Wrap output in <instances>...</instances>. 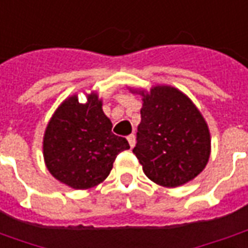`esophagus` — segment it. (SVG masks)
<instances>
[{
    "instance_id": "34e87169",
    "label": "esophagus",
    "mask_w": 248,
    "mask_h": 248,
    "mask_svg": "<svg viewBox=\"0 0 248 248\" xmlns=\"http://www.w3.org/2000/svg\"><path fill=\"white\" fill-rule=\"evenodd\" d=\"M127 140H129L130 147H134V145H135V135L134 134H130L129 137H127Z\"/></svg>"
}]
</instances>
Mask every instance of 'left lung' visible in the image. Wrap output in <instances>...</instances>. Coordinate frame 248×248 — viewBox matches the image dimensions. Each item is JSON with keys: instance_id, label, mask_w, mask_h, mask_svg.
Here are the masks:
<instances>
[{"instance_id": "left-lung-1", "label": "left lung", "mask_w": 248, "mask_h": 248, "mask_svg": "<svg viewBox=\"0 0 248 248\" xmlns=\"http://www.w3.org/2000/svg\"><path fill=\"white\" fill-rule=\"evenodd\" d=\"M142 95L140 124L133 153L146 177L163 187H178L203 171L211 138L206 121L186 94L154 86Z\"/></svg>"}]
</instances>
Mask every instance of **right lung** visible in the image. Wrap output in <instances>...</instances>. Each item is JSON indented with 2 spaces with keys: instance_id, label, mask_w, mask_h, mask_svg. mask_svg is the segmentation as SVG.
Wrapping results in <instances>:
<instances>
[{
  "instance_id": "add662e5",
  "label": "right lung",
  "mask_w": 248,
  "mask_h": 248,
  "mask_svg": "<svg viewBox=\"0 0 248 248\" xmlns=\"http://www.w3.org/2000/svg\"><path fill=\"white\" fill-rule=\"evenodd\" d=\"M97 93L79 103L71 95L60 105L46 126L44 159L47 170L61 183L86 190L103 182L121 151L129 142L111 133Z\"/></svg>"
}]
</instances>
